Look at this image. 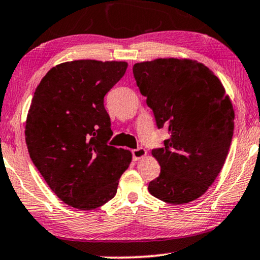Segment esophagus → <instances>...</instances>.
<instances>
[{
  "instance_id": "34e87169",
  "label": "esophagus",
  "mask_w": 260,
  "mask_h": 260,
  "mask_svg": "<svg viewBox=\"0 0 260 260\" xmlns=\"http://www.w3.org/2000/svg\"><path fill=\"white\" fill-rule=\"evenodd\" d=\"M132 154H133V159L134 160H139L144 157H146V150L144 147H138L136 150H132Z\"/></svg>"
}]
</instances>
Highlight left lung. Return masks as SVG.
<instances>
[{"label": "left lung", "mask_w": 260, "mask_h": 260, "mask_svg": "<svg viewBox=\"0 0 260 260\" xmlns=\"http://www.w3.org/2000/svg\"><path fill=\"white\" fill-rule=\"evenodd\" d=\"M140 93L169 139L152 150L160 166L149 192L162 202L198 199L218 176L234 132V110L219 79L188 58H156L133 66Z\"/></svg>", "instance_id": "1"}]
</instances>
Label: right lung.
<instances>
[{
    "label": "right lung",
    "mask_w": 260,
    "mask_h": 260,
    "mask_svg": "<svg viewBox=\"0 0 260 260\" xmlns=\"http://www.w3.org/2000/svg\"><path fill=\"white\" fill-rule=\"evenodd\" d=\"M127 62L77 60L57 64L36 88L25 126L29 157L67 205L92 210L113 199L132 162L131 151L108 144L113 136L104 96Z\"/></svg>",
    "instance_id": "1"
}]
</instances>
